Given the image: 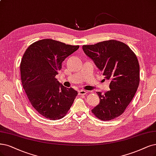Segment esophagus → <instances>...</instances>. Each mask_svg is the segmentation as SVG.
<instances>
[{
    "mask_svg": "<svg viewBox=\"0 0 156 156\" xmlns=\"http://www.w3.org/2000/svg\"><path fill=\"white\" fill-rule=\"evenodd\" d=\"M87 93V91H86L85 90H80L78 91L79 95H85Z\"/></svg>",
    "mask_w": 156,
    "mask_h": 156,
    "instance_id": "1",
    "label": "esophagus"
}]
</instances>
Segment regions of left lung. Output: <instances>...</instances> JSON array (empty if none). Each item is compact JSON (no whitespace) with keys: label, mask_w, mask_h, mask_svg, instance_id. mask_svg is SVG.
Returning <instances> with one entry per match:
<instances>
[{"label":"left lung","mask_w":156,"mask_h":156,"mask_svg":"<svg viewBox=\"0 0 156 156\" xmlns=\"http://www.w3.org/2000/svg\"><path fill=\"white\" fill-rule=\"evenodd\" d=\"M82 48L105 78L111 81L110 90L103 94L97 93L100 101L92 112L103 121L118 118L133 99L140 84V64L136 54L127 45L116 40Z\"/></svg>","instance_id":"8db88e82"}]
</instances>
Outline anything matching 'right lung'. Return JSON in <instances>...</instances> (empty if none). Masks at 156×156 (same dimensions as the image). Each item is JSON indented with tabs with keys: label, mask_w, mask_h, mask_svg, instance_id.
Wrapping results in <instances>:
<instances>
[{
	"label": "right lung",
	"mask_w": 156,
	"mask_h": 156,
	"mask_svg": "<svg viewBox=\"0 0 156 156\" xmlns=\"http://www.w3.org/2000/svg\"><path fill=\"white\" fill-rule=\"evenodd\" d=\"M78 48L79 45L47 38L31 44L22 56V87L33 108L49 119L64 117L78 95L76 90L60 83L56 75L62 62Z\"/></svg>",
	"instance_id": "add662e5"
}]
</instances>
